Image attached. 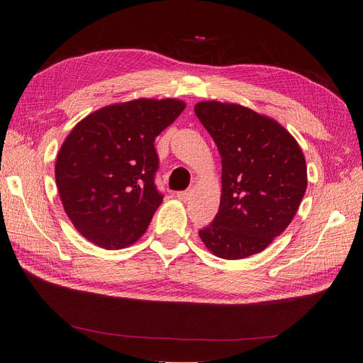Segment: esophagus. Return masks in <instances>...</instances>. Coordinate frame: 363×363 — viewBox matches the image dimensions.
<instances>
[{
    "instance_id": "esophagus-1",
    "label": "esophagus",
    "mask_w": 363,
    "mask_h": 363,
    "mask_svg": "<svg viewBox=\"0 0 363 363\" xmlns=\"http://www.w3.org/2000/svg\"><path fill=\"white\" fill-rule=\"evenodd\" d=\"M177 199L183 203H186L189 200V191H182V192H177Z\"/></svg>"
}]
</instances>
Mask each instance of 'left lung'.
Segmentation results:
<instances>
[{
	"label": "left lung",
	"mask_w": 363,
	"mask_h": 363,
	"mask_svg": "<svg viewBox=\"0 0 363 363\" xmlns=\"http://www.w3.org/2000/svg\"><path fill=\"white\" fill-rule=\"evenodd\" d=\"M223 163L221 201L200 238L216 257L257 255L291 224L307 188L298 142L276 119L233 103L194 107Z\"/></svg>",
	"instance_id": "1"
}]
</instances>
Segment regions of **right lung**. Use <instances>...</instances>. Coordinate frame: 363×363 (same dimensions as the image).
Returning a JSON list of instances; mask_svg holds the SVG:
<instances>
[{
	"label": "right lung",
	"mask_w": 363,
	"mask_h": 363,
	"mask_svg": "<svg viewBox=\"0 0 363 363\" xmlns=\"http://www.w3.org/2000/svg\"><path fill=\"white\" fill-rule=\"evenodd\" d=\"M175 98H138L98 108L62 144L56 184L79 233L106 248H125L145 233L163 196L155 174V139L184 111Z\"/></svg>",
	"instance_id": "1"
}]
</instances>
